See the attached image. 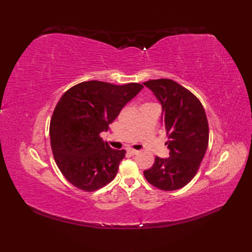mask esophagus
<instances>
[{"mask_svg": "<svg viewBox=\"0 0 252 252\" xmlns=\"http://www.w3.org/2000/svg\"><path fill=\"white\" fill-rule=\"evenodd\" d=\"M127 152L132 155H136L138 153V151H136V149H133V148H127Z\"/></svg>", "mask_w": 252, "mask_h": 252, "instance_id": "34e87169", "label": "esophagus"}]
</instances>
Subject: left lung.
Masks as SVG:
<instances>
[{"label": "left lung", "instance_id": "left-lung-1", "mask_svg": "<svg viewBox=\"0 0 252 252\" xmlns=\"http://www.w3.org/2000/svg\"><path fill=\"white\" fill-rule=\"evenodd\" d=\"M143 84L161 104V122L168 136L165 145L170 151L169 158L156 157L144 176L159 189H180L196 175L207 151L205 109L194 94L173 80H149Z\"/></svg>", "mask_w": 252, "mask_h": 252}]
</instances>
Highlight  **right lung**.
<instances>
[{
    "label": "right lung",
    "mask_w": 252,
    "mask_h": 252,
    "mask_svg": "<svg viewBox=\"0 0 252 252\" xmlns=\"http://www.w3.org/2000/svg\"><path fill=\"white\" fill-rule=\"evenodd\" d=\"M143 88L92 80L63 93L51 119V147L57 167L73 186L94 191L115 179L126 151L112 149L99 134Z\"/></svg>",
    "instance_id": "obj_1"
}]
</instances>
